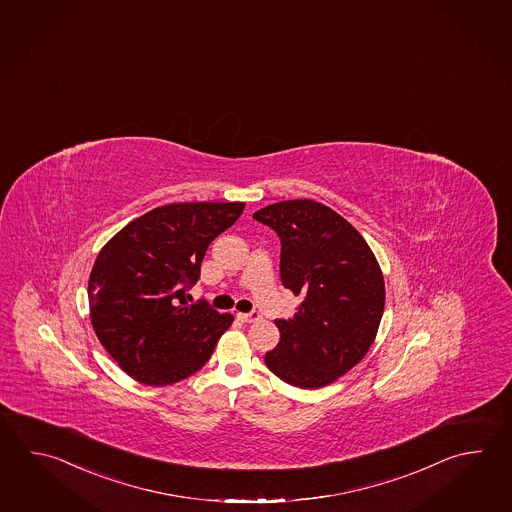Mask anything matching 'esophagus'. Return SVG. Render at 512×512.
<instances>
[{"mask_svg":"<svg viewBox=\"0 0 512 512\" xmlns=\"http://www.w3.org/2000/svg\"><path fill=\"white\" fill-rule=\"evenodd\" d=\"M237 317H239L242 323H257V321H261V313L251 312V313H237Z\"/></svg>","mask_w":512,"mask_h":512,"instance_id":"1","label":"esophagus"}]
</instances>
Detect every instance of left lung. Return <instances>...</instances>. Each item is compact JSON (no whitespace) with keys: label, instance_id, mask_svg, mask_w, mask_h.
<instances>
[{"label":"left lung","instance_id":"1","mask_svg":"<svg viewBox=\"0 0 512 512\" xmlns=\"http://www.w3.org/2000/svg\"><path fill=\"white\" fill-rule=\"evenodd\" d=\"M253 219L279 235L282 284L303 297L292 319L275 321L281 339L264 363L288 385H330L376 339L385 310L376 255L348 220L315 200L275 202Z\"/></svg>","mask_w":512,"mask_h":512}]
</instances>
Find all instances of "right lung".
<instances>
[{
  "instance_id": "add662e5",
  "label": "right lung",
  "mask_w": 512,
  "mask_h": 512,
  "mask_svg": "<svg viewBox=\"0 0 512 512\" xmlns=\"http://www.w3.org/2000/svg\"><path fill=\"white\" fill-rule=\"evenodd\" d=\"M244 202H178L147 211L105 242L89 275L94 334L138 383L166 386L208 363L231 313L186 303L209 244Z\"/></svg>"
}]
</instances>
